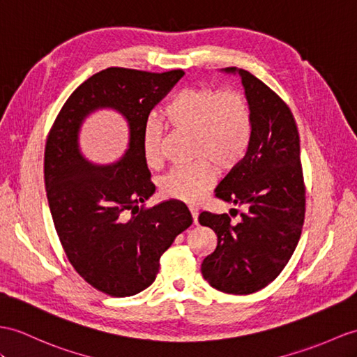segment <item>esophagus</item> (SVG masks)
Returning <instances> with one entry per match:
<instances>
[{
    "mask_svg": "<svg viewBox=\"0 0 357 357\" xmlns=\"http://www.w3.org/2000/svg\"><path fill=\"white\" fill-rule=\"evenodd\" d=\"M190 215H192V220H194V224L198 225V211L194 207H190Z\"/></svg>",
    "mask_w": 357,
    "mask_h": 357,
    "instance_id": "obj_1",
    "label": "esophagus"
}]
</instances>
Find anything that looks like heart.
Instances as JSON below:
<instances>
[{
    "instance_id": "b5f03b06",
    "label": "heart",
    "mask_w": 357,
    "mask_h": 357,
    "mask_svg": "<svg viewBox=\"0 0 357 357\" xmlns=\"http://www.w3.org/2000/svg\"><path fill=\"white\" fill-rule=\"evenodd\" d=\"M165 119L177 132L192 133V158L198 160L165 174L159 181L160 194L194 204L216 178L211 161L227 171L244 159L253 133L251 106L239 91L188 88L168 104ZM142 158L153 169L163 163V130L154 121L142 133Z\"/></svg>"
}]
</instances>
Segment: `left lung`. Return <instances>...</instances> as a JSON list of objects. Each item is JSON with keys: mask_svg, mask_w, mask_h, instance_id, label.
I'll list each match as a JSON object with an SVG mask.
<instances>
[{"mask_svg": "<svg viewBox=\"0 0 357 357\" xmlns=\"http://www.w3.org/2000/svg\"><path fill=\"white\" fill-rule=\"evenodd\" d=\"M239 75L253 113V133L241 160L215 189L227 203L245 206L238 224L229 215L203 212L198 221L211 227L218 244L202 264L212 288L247 295L265 288L289 262L304 222V181L300 136L289 107L245 69L224 68Z\"/></svg>", "mask_w": 357, "mask_h": 357, "instance_id": "obj_1", "label": "left lung"}]
</instances>
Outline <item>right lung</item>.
<instances>
[{
    "instance_id": "right-lung-1",
    "label": "right lung",
    "mask_w": 357,
    "mask_h": 357,
    "mask_svg": "<svg viewBox=\"0 0 357 357\" xmlns=\"http://www.w3.org/2000/svg\"><path fill=\"white\" fill-rule=\"evenodd\" d=\"M183 75L181 69H102L71 93L47 139L43 177L60 244L75 271L112 297L149 288L160 256L192 224L177 199L139 212V203L155 190L142 158V133L151 109ZM102 108L119 112L129 127L128 150L110 165L89 161L79 149L82 123Z\"/></svg>"
}]
</instances>
